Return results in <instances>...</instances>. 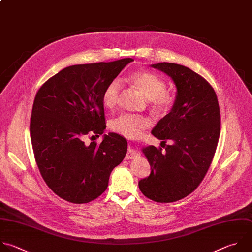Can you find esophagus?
<instances>
[{
    "label": "esophagus",
    "mask_w": 252,
    "mask_h": 252,
    "mask_svg": "<svg viewBox=\"0 0 252 252\" xmlns=\"http://www.w3.org/2000/svg\"><path fill=\"white\" fill-rule=\"evenodd\" d=\"M138 154H139V153H138L131 145H129L128 150H127V153H126V159H133V158L137 157Z\"/></svg>",
    "instance_id": "34e87169"
}]
</instances>
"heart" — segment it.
<instances>
[{"label": "heart", "mask_w": 252, "mask_h": 252, "mask_svg": "<svg viewBox=\"0 0 252 252\" xmlns=\"http://www.w3.org/2000/svg\"><path fill=\"white\" fill-rule=\"evenodd\" d=\"M128 81L147 99L150 101L151 107L154 111L160 114L168 112L173 105V96L166 92V84L158 75L145 71H135L128 77ZM121 92V85L119 81L114 80L109 83L103 93V105L107 109H112L118 103ZM149 119L124 114L113 120L111 127L117 133L127 138L138 137L142 131L150 126Z\"/></svg>", "instance_id": "heart-1"}]
</instances>
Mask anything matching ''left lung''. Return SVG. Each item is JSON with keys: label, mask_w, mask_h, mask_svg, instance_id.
I'll list each match as a JSON object with an SVG mask.
<instances>
[{"label": "left lung", "mask_w": 252, "mask_h": 252, "mask_svg": "<svg viewBox=\"0 0 252 252\" xmlns=\"http://www.w3.org/2000/svg\"><path fill=\"white\" fill-rule=\"evenodd\" d=\"M152 68L168 75L176 86L170 112L151 130L152 135L173 143L141 150L150 165L148 177L138 182L141 193L158 203H172L200 185L214 158L220 131V114L213 87L202 76L183 65L160 62Z\"/></svg>", "instance_id": "left-lung-1"}]
</instances>
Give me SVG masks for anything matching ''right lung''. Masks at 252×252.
Listing matches in <instances>:
<instances>
[{"mask_svg":"<svg viewBox=\"0 0 252 252\" xmlns=\"http://www.w3.org/2000/svg\"><path fill=\"white\" fill-rule=\"evenodd\" d=\"M131 61L66 67L36 93L31 118L35 161L47 186L67 202L85 204L101 196L126 154L127 141L118 133L104 134L100 144L83 139L104 133V90Z\"/></svg>","mask_w":252,"mask_h":252,"instance_id":"add662e5","label":"right lung"}]
</instances>
